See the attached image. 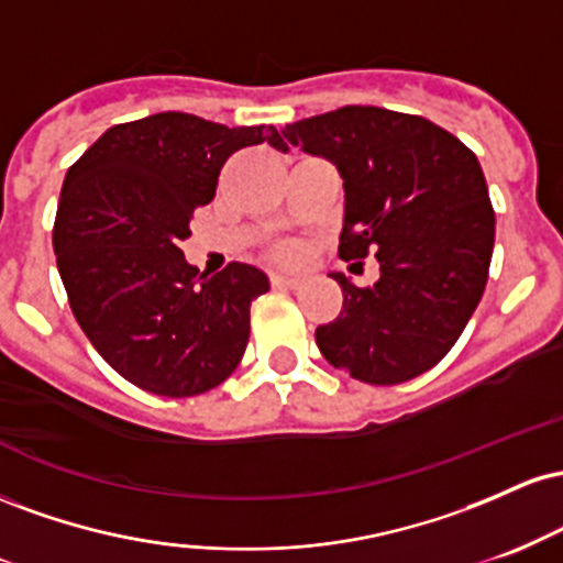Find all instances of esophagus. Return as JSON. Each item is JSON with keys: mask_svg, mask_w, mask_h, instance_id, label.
Returning <instances> with one entry per match:
<instances>
[{"mask_svg": "<svg viewBox=\"0 0 563 563\" xmlns=\"http://www.w3.org/2000/svg\"><path fill=\"white\" fill-rule=\"evenodd\" d=\"M269 280H273L275 288H299L301 286V277H296V275L273 273V277H269Z\"/></svg>", "mask_w": 563, "mask_h": 563, "instance_id": "esophagus-1", "label": "esophagus"}]
</instances>
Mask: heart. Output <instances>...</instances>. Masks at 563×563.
Here are the masks:
<instances>
[{
	"mask_svg": "<svg viewBox=\"0 0 563 563\" xmlns=\"http://www.w3.org/2000/svg\"><path fill=\"white\" fill-rule=\"evenodd\" d=\"M277 254H280L283 260H294L296 249H294V245H280V251H277Z\"/></svg>",
	"mask_w": 563,
	"mask_h": 563,
	"instance_id": "b5f03b06",
	"label": "heart"
}]
</instances>
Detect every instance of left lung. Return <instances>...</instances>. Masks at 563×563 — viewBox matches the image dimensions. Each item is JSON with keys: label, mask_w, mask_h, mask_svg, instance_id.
Masks as SVG:
<instances>
[{"label": "left lung", "mask_w": 563, "mask_h": 563, "mask_svg": "<svg viewBox=\"0 0 563 563\" xmlns=\"http://www.w3.org/2000/svg\"><path fill=\"white\" fill-rule=\"evenodd\" d=\"M344 179L339 256L378 260L373 286L331 273L339 318L314 331L322 357L365 384L391 386L450 352L487 286L495 211L479 161L423 115L346 106L283 129Z\"/></svg>", "instance_id": "obj_1"}]
</instances>
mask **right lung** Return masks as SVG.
Wrapping results in <instances>:
<instances>
[{
  "instance_id": "1",
  "label": "right lung",
  "mask_w": 563,
  "mask_h": 563,
  "mask_svg": "<svg viewBox=\"0 0 563 563\" xmlns=\"http://www.w3.org/2000/svg\"><path fill=\"white\" fill-rule=\"evenodd\" d=\"M288 151L275 126H224L166 111L115 124L70 166L53 245L70 309L100 357L140 389L196 397L235 371L262 269L198 273L179 243L219 169L251 145Z\"/></svg>"
}]
</instances>
